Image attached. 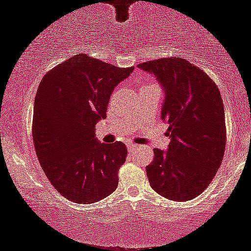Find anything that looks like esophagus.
<instances>
[{
	"label": "esophagus",
	"instance_id": "esophagus-1",
	"mask_svg": "<svg viewBox=\"0 0 251 251\" xmlns=\"http://www.w3.org/2000/svg\"><path fill=\"white\" fill-rule=\"evenodd\" d=\"M127 148H128V150H136V149H138L139 148V145H137V144H133V143H127Z\"/></svg>",
	"mask_w": 251,
	"mask_h": 251
}]
</instances>
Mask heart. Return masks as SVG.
<instances>
[{
    "mask_svg": "<svg viewBox=\"0 0 251 251\" xmlns=\"http://www.w3.org/2000/svg\"><path fill=\"white\" fill-rule=\"evenodd\" d=\"M144 85H157V84L153 83V82H148V83H145Z\"/></svg>",
    "mask_w": 251,
    "mask_h": 251,
    "instance_id": "1",
    "label": "heart"
}]
</instances>
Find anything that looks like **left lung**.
Segmentation results:
<instances>
[{
  "mask_svg": "<svg viewBox=\"0 0 251 251\" xmlns=\"http://www.w3.org/2000/svg\"><path fill=\"white\" fill-rule=\"evenodd\" d=\"M138 68L155 74L163 85L162 119L172 138L168 151L153 150L148 180L162 197L188 201L207 188L224 157L226 126L219 88L202 69L180 57L149 60Z\"/></svg>",
  "mask_w": 251,
  "mask_h": 251,
  "instance_id": "left-lung-1",
  "label": "left lung"
}]
</instances>
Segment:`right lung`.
I'll use <instances>...</instances> for the list:
<instances>
[{
	"mask_svg": "<svg viewBox=\"0 0 251 251\" xmlns=\"http://www.w3.org/2000/svg\"><path fill=\"white\" fill-rule=\"evenodd\" d=\"M133 69L78 53L41 79L33 109L35 153L54 189L70 201L98 202L117 189L127 149L121 142L100 144L94 131L107 117L114 88Z\"/></svg>",
	"mask_w": 251,
	"mask_h": 251,
	"instance_id": "right-lung-1",
	"label": "right lung"
}]
</instances>
